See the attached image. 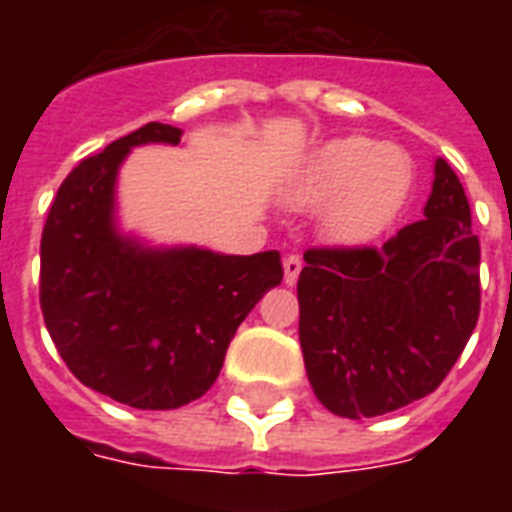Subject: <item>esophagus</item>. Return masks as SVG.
Listing matches in <instances>:
<instances>
[{"label":"esophagus","mask_w":512,"mask_h":512,"mask_svg":"<svg viewBox=\"0 0 512 512\" xmlns=\"http://www.w3.org/2000/svg\"><path fill=\"white\" fill-rule=\"evenodd\" d=\"M303 271V257L300 255H287L284 257V281H287L289 287L295 284L297 276Z\"/></svg>","instance_id":"1"}]
</instances>
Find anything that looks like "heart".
<instances>
[{"mask_svg":"<svg viewBox=\"0 0 512 512\" xmlns=\"http://www.w3.org/2000/svg\"><path fill=\"white\" fill-rule=\"evenodd\" d=\"M412 156L396 143L345 135L316 148L300 170L295 201L324 209V231L342 244L374 239L393 223L412 191Z\"/></svg>","mask_w":512,"mask_h":512,"instance_id":"heart-1","label":"heart"}]
</instances>
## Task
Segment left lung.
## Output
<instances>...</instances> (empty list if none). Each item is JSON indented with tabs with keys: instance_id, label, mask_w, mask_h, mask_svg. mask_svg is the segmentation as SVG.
Here are the masks:
<instances>
[{
	"instance_id": "obj_1",
	"label": "left lung",
	"mask_w": 512,
	"mask_h": 512,
	"mask_svg": "<svg viewBox=\"0 0 512 512\" xmlns=\"http://www.w3.org/2000/svg\"><path fill=\"white\" fill-rule=\"evenodd\" d=\"M303 257L300 345L329 412L380 417L444 382L481 311V244L465 188L444 159L425 220L382 247H311Z\"/></svg>"
}]
</instances>
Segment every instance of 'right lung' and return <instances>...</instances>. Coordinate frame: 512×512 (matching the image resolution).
I'll return each instance as SVG.
<instances>
[{
    "label": "right lung",
    "instance_id": "add662e5",
    "mask_svg": "<svg viewBox=\"0 0 512 512\" xmlns=\"http://www.w3.org/2000/svg\"><path fill=\"white\" fill-rule=\"evenodd\" d=\"M140 143H180L148 122L68 172L42 231L39 305L76 380L132 409L204 396L247 313L284 276L279 252L143 249L114 228V180Z\"/></svg>",
    "mask_w": 512,
    "mask_h": 512
}]
</instances>
